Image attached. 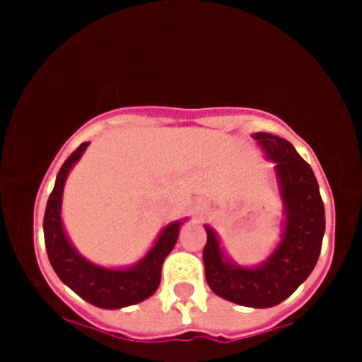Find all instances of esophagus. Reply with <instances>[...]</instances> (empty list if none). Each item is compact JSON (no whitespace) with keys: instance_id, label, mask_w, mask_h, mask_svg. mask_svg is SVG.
I'll use <instances>...</instances> for the list:
<instances>
[{"instance_id":"obj_1","label":"esophagus","mask_w":362,"mask_h":362,"mask_svg":"<svg viewBox=\"0 0 362 362\" xmlns=\"http://www.w3.org/2000/svg\"><path fill=\"white\" fill-rule=\"evenodd\" d=\"M204 208H206V206H204V203H198V204H196L194 210H192V211H194L196 217H202V215L204 214Z\"/></svg>"}]
</instances>
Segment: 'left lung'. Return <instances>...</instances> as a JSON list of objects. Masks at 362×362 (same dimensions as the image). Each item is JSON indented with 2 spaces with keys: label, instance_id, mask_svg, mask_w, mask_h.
Wrapping results in <instances>:
<instances>
[{
  "label": "left lung",
  "instance_id": "left-lung-1",
  "mask_svg": "<svg viewBox=\"0 0 362 362\" xmlns=\"http://www.w3.org/2000/svg\"><path fill=\"white\" fill-rule=\"evenodd\" d=\"M266 159L275 163L276 182L284 203L286 228L273 254L254 268L226 257L218 236L210 226L203 250L204 276L221 298L250 308L280 305L308 279L322 247L326 215L319 184L312 168L284 138L255 133Z\"/></svg>",
  "mask_w": 362,
  "mask_h": 362
}]
</instances>
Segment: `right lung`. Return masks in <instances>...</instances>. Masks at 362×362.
Returning a JSON list of instances; mask_svg holds the SVG:
<instances>
[{"label":"right lung","instance_id":"obj_1","mask_svg":"<svg viewBox=\"0 0 362 362\" xmlns=\"http://www.w3.org/2000/svg\"><path fill=\"white\" fill-rule=\"evenodd\" d=\"M87 147H89L87 141L80 145L64 160L57 173L56 185L50 192L45 217H43L47 254L61 282L66 284L73 293L100 308H124V306H131L151 298L158 291L160 268L166 255L177 243L182 221L168 224L160 231L159 238L156 240L154 247L147 252V255L129 268H103L82 257L64 233L63 221H61V203H63V189L69 170L82 158Z\"/></svg>","mask_w":362,"mask_h":362}]
</instances>
